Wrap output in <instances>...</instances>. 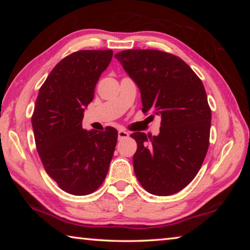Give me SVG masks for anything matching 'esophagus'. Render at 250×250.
I'll list each match as a JSON object with an SVG mask.
<instances>
[{
	"instance_id": "1",
	"label": "esophagus",
	"mask_w": 250,
	"mask_h": 250,
	"mask_svg": "<svg viewBox=\"0 0 250 250\" xmlns=\"http://www.w3.org/2000/svg\"><path fill=\"white\" fill-rule=\"evenodd\" d=\"M129 132H126V131H125V130H120L119 132H118V139H119V140H122V139H126V138H129Z\"/></svg>"
}]
</instances>
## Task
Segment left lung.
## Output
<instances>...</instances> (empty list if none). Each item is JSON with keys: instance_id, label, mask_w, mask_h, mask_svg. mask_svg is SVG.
Listing matches in <instances>:
<instances>
[{"instance_id": "obj_1", "label": "left lung", "mask_w": 250, "mask_h": 250, "mask_svg": "<svg viewBox=\"0 0 250 250\" xmlns=\"http://www.w3.org/2000/svg\"><path fill=\"white\" fill-rule=\"evenodd\" d=\"M140 89L142 111L161 117L160 133L131 134L135 176L147 192L167 196L191 183L209 145L210 108L201 79L184 61L155 49L115 55Z\"/></svg>"}]
</instances>
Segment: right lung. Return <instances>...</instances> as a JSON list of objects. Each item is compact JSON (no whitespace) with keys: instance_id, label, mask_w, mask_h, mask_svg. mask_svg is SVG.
Returning a JSON list of instances; mask_svg holds the SVG:
<instances>
[{"instance_id":"1","label":"right lung","mask_w":250,"mask_h":250,"mask_svg":"<svg viewBox=\"0 0 250 250\" xmlns=\"http://www.w3.org/2000/svg\"><path fill=\"white\" fill-rule=\"evenodd\" d=\"M112 55L111 49L68 55L50 71L35 103L32 126L42 163L59 188L73 195H88L103 184L115 152V128L83 129L84 109Z\"/></svg>"}]
</instances>
